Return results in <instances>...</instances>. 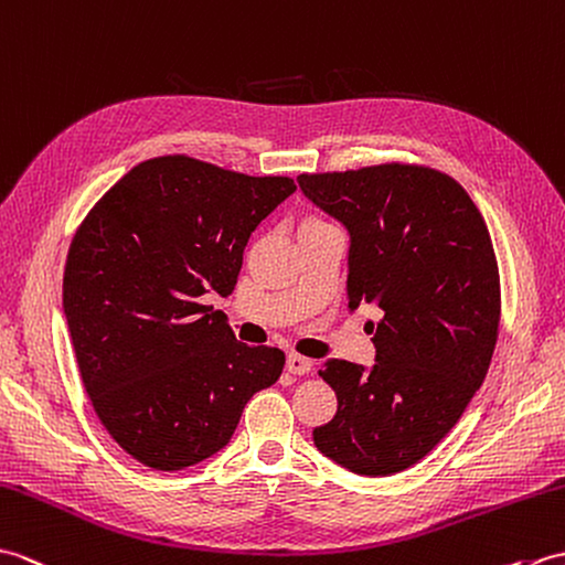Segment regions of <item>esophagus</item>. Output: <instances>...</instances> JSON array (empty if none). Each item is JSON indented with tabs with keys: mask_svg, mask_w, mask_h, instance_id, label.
Segmentation results:
<instances>
[{
	"mask_svg": "<svg viewBox=\"0 0 565 565\" xmlns=\"http://www.w3.org/2000/svg\"><path fill=\"white\" fill-rule=\"evenodd\" d=\"M287 372L295 374V377H305V374L311 372V367H315V362H311L309 358L305 355H287Z\"/></svg>",
	"mask_w": 565,
	"mask_h": 565,
	"instance_id": "1",
	"label": "esophagus"
}]
</instances>
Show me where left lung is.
Instances as JSON below:
<instances>
[{"instance_id": "1", "label": "left lung", "mask_w": 565, "mask_h": 565, "mask_svg": "<svg viewBox=\"0 0 565 565\" xmlns=\"http://www.w3.org/2000/svg\"><path fill=\"white\" fill-rule=\"evenodd\" d=\"M299 191L348 232V309L372 305L374 365L326 360L335 416L323 457L360 476L418 463L455 428L491 365L500 280L479 207L447 173L382 164L302 173Z\"/></svg>"}]
</instances>
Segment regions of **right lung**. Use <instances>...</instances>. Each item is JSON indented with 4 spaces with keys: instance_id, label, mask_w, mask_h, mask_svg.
Returning a JSON list of instances; mask_svg holds the SVG:
<instances>
[{
    "instance_id": "obj_1",
    "label": "right lung",
    "mask_w": 565,
    "mask_h": 565,
    "mask_svg": "<svg viewBox=\"0 0 565 565\" xmlns=\"http://www.w3.org/2000/svg\"><path fill=\"white\" fill-rule=\"evenodd\" d=\"M297 191L191 157L142 161L77 230L62 280L82 382L125 452L181 471L230 445L285 353L236 341L207 295L230 297L250 232Z\"/></svg>"
}]
</instances>
